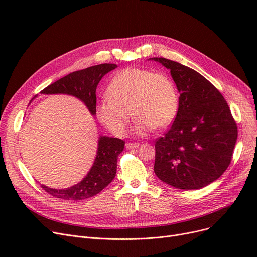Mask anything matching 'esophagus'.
Returning <instances> with one entry per match:
<instances>
[{
  "mask_svg": "<svg viewBox=\"0 0 257 257\" xmlns=\"http://www.w3.org/2000/svg\"><path fill=\"white\" fill-rule=\"evenodd\" d=\"M140 147V144H137V143H127L126 144V148L129 150H132V149H138V148Z\"/></svg>",
  "mask_w": 257,
  "mask_h": 257,
  "instance_id": "esophagus-1",
  "label": "esophagus"
}]
</instances>
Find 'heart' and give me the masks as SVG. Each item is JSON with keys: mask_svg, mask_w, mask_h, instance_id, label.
<instances>
[{"mask_svg": "<svg viewBox=\"0 0 257 257\" xmlns=\"http://www.w3.org/2000/svg\"><path fill=\"white\" fill-rule=\"evenodd\" d=\"M106 96L97 106V117L116 137L126 134L131 114L137 118V133L146 134L151 128L168 127L176 117L179 107L177 88L169 76L137 67L116 73Z\"/></svg>", "mask_w": 257, "mask_h": 257, "instance_id": "obj_1", "label": "heart"}]
</instances>
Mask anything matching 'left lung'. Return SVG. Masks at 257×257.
Listing matches in <instances>:
<instances>
[{"label":"left lung","instance_id":"8db88e82","mask_svg":"<svg viewBox=\"0 0 257 257\" xmlns=\"http://www.w3.org/2000/svg\"><path fill=\"white\" fill-rule=\"evenodd\" d=\"M171 71L180 93L176 118L155 143L156 176L179 190H199L221 177L231 161L237 127L221 92L191 67L150 58Z\"/></svg>","mask_w":257,"mask_h":257}]
</instances>
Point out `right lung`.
Masks as SVG:
<instances>
[{
  "label": "right lung",
  "instance_id": "add662e5",
  "mask_svg": "<svg viewBox=\"0 0 257 257\" xmlns=\"http://www.w3.org/2000/svg\"><path fill=\"white\" fill-rule=\"evenodd\" d=\"M117 65L103 63L77 71L57 80L40 91L42 94H69L87 107L92 116L96 115V90L101 79ZM125 142L116 138L100 136L97 154L85 177L78 183L66 188H52L42 184L44 190L53 197L79 201L99 194L115 177L117 157L123 152Z\"/></svg>",
  "mask_w": 257,
  "mask_h": 257
}]
</instances>
